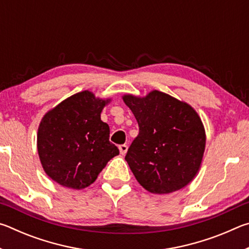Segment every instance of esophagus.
<instances>
[{"instance_id": "esophagus-1", "label": "esophagus", "mask_w": 249, "mask_h": 249, "mask_svg": "<svg viewBox=\"0 0 249 249\" xmlns=\"http://www.w3.org/2000/svg\"><path fill=\"white\" fill-rule=\"evenodd\" d=\"M119 149H120L121 155H125L126 153H127L128 147H127V145H120L119 146Z\"/></svg>"}]
</instances>
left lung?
<instances>
[{
    "instance_id": "left-lung-1",
    "label": "left lung",
    "mask_w": 249,
    "mask_h": 249,
    "mask_svg": "<svg viewBox=\"0 0 249 249\" xmlns=\"http://www.w3.org/2000/svg\"><path fill=\"white\" fill-rule=\"evenodd\" d=\"M140 126L125 160L142 188L167 195L184 188L200 170L205 129L191 105L157 90L123 95Z\"/></svg>"
}]
</instances>
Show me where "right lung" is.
Listing matches in <instances>:
<instances>
[{
  "mask_svg": "<svg viewBox=\"0 0 249 249\" xmlns=\"http://www.w3.org/2000/svg\"><path fill=\"white\" fill-rule=\"evenodd\" d=\"M109 101L86 90L67 98L41 119L37 133L41 166L62 187H89L120 154L109 142L108 125L101 121V112Z\"/></svg>",
  "mask_w": 249,
  "mask_h": 249,
  "instance_id": "1",
  "label": "right lung"
}]
</instances>
